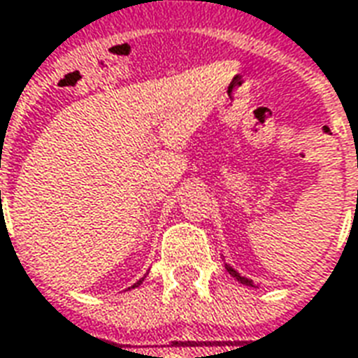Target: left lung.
Returning a JSON list of instances; mask_svg holds the SVG:
<instances>
[{"label": "left lung", "mask_w": 358, "mask_h": 358, "mask_svg": "<svg viewBox=\"0 0 358 358\" xmlns=\"http://www.w3.org/2000/svg\"><path fill=\"white\" fill-rule=\"evenodd\" d=\"M225 267H227V271H229V275H233L234 278L238 280V282L246 284V286H254V284H252V280H248V278H244V276H240L238 273H236V271H234L233 267H229V265H225Z\"/></svg>", "instance_id": "8db88e82"}]
</instances>
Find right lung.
I'll return each mask as SVG.
<instances>
[{"label": "right lung", "instance_id": "right-lung-1", "mask_svg": "<svg viewBox=\"0 0 358 358\" xmlns=\"http://www.w3.org/2000/svg\"><path fill=\"white\" fill-rule=\"evenodd\" d=\"M141 282H143V278H141V280H137V282H135V284H133V286H131V288H135V286H139V284Z\"/></svg>", "mask_w": 358, "mask_h": 358}]
</instances>
